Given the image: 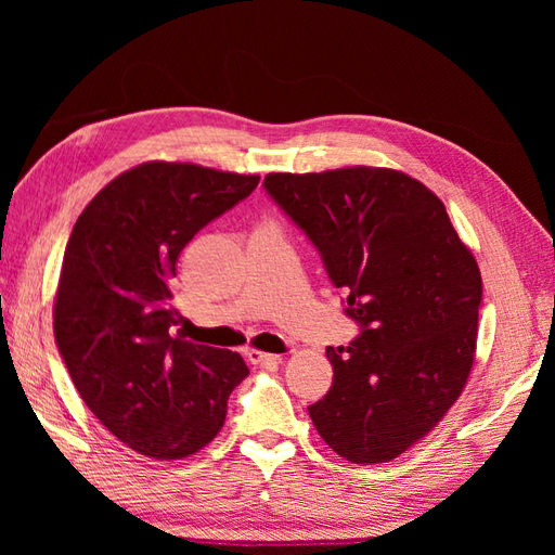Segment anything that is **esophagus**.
Instances as JSON below:
<instances>
[{
	"label": "esophagus",
	"instance_id": "obj_1",
	"mask_svg": "<svg viewBox=\"0 0 555 555\" xmlns=\"http://www.w3.org/2000/svg\"><path fill=\"white\" fill-rule=\"evenodd\" d=\"M245 359L255 367H261V371H273V367L280 365L278 354H266V351H259V349H247Z\"/></svg>",
	"mask_w": 555,
	"mask_h": 555
}]
</instances>
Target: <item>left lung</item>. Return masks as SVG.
Listing matches in <instances>:
<instances>
[{
  "label": "left lung",
  "instance_id": "left-lung-1",
  "mask_svg": "<svg viewBox=\"0 0 555 555\" xmlns=\"http://www.w3.org/2000/svg\"><path fill=\"white\" fill-rule=\"evenodd\" d=\"M263 190L306 233L359 324L326 349L328 393L308 408L322 440L351 463H386L428 435L473 371L479 266L426 184L351 166L271 173Z\"/></svg>",
  "mask_w": 555,
  "mask_h": 555
}]
</instances>
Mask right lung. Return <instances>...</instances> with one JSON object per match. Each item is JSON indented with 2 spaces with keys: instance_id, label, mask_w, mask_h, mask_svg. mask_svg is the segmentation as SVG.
<instances>
[{
  "instance_id": "right-lung-1",
  "label": "right lung",
  "mask_w": 555,
  "mask_h": 555,
  "mask_svg": "<svg viewBox=\"0 0 555 555\" xmlns=\"http://www.w3.org/2000/svg\"><path fill=\"white\" fill-rule=\"evenodd\" d=\"M257 184L259 176L147 162L111 180L66 243L57 349L92 414L147 459L204 449L249 375L236 351L184 340L173 280L182 247Z\"/></svg>"
}]
</instances>
